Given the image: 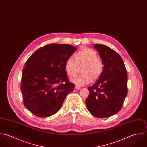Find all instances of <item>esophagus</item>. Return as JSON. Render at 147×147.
<instances>
[{"label": "esophagus", "instance_id": "1", "mask_svg": "<svg viewBox=\"0 0 147 147\" xmlns=\"http://www.w3.org/2000/svg\"><path fill=\"white\" fill-rule=\"evenodd\" d=\"M75 89H81V88H82V87H81V86H78V85H75Z\"/></svg>", "mask_w": 147, "mask_h": 147}]
</instances>
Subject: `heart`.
Returning <instances> with one entry per match:
<instances>
[{
    "label": "heart",
    "instance_id": "heart-1",
    "mask_svg": "<svg viewBox=\"0 0 147 147\" xmlns=\"http://www.w3.org/2000/svg\"><path fill=\"white\" fill-rule=\"evenodd\" d=\"M72 58H68L64 64V69L70 76L76 74L77 65L83 64L81 75L71 78L72 83L79 85L89 84L94 79H97L102 74L104 64L102 61L97 58V54L93 49L85 47L77 51ZM75 61H74V60Z\"/></svg>",
    "mask_w": 147,
    "mask_h": 147
}]
</instances>
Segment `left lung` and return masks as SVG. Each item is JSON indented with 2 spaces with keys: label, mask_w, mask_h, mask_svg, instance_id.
<instances>
[{
  "label": "left lung",
  "mask_w": 147,
  "mask_h": 147,
  "mask_svg": "<svg viewBox=\"0 0 147 147\" xmlns=\"http://www.w3.org/2000/svg\"><path fill=\"white\" fill-rule=\"evenodd\" d=\"M104 64L98 80L88 87L89 95L85 101L89 111L97 118H106L119 112L127 94V72L121 56L102 44H95Z\"/></svg>",
  "instance_id": "obj_1"
}]
</instances>
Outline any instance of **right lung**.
Here are the masks:
<instances>
[{
	"mask_svg": "<svg viewBox=\"0 0 147 147\" xmlns=\"http://www.w3.org/2000/svg\"><path fill=\"white\" fill-rule=\"evenodd\" d=\"M76 50L69 44H47L26 61L20 89L24 105L36 116L46 118L57 113L74 90L75 84L69 81L64 64Z\"/></svg>",
	"mask_w": 147,
	"mask_h": 147,
	"instance_id": "obj_1",
	"label": "right lung"
}]
</instances>
